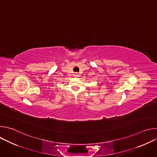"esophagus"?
<instances>
[{
    "label": "esophagus",
    "mask_w": 157,
    "mask_h": 157,
    "mask_svg": "<svg viewBox=\"0 0 157 157\" xmlns=\"http://www.w3.org/2000/svg\"><path fill=\"white\" fill-rule=\"evenodd\" d=\"M74 76L76 77V78H78L79 76V74H78V73H75V75H74Z\"/></svg>",
    "instance_id": "esophagus-1"
}]
</instances>
